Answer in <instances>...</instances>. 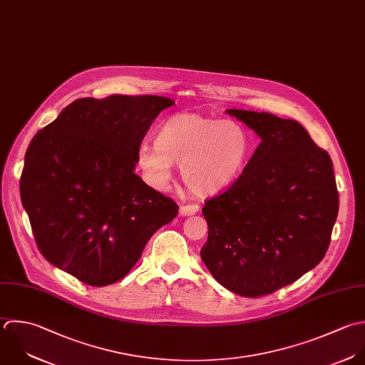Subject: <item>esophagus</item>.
<instances>
[{
    "instance_id": "34e87169",
    "label": "esophagus",
    "mask_w": 365,
    "mask_h": 365,
    "mask_svg": "<svg viewBox=\"0 0 365 365\" xmlns=\"http://www.w3.org/2000/svg\"><path fill=\"white\" fill-rule=\"evenodd\" d=\"M180 215L182 216H190V215H195L199 212V205L196 203H192V205H182L180 209H179Z\"/></svg>"
}]
</instances>
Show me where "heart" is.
I'll list each match as a JSON object with an SVG mask.
<instances>
[{
  "label": "heart",
  "mask_w": 365,
  "mask_h": 365,
  "mask_svg": "<svg viewBox=\"0 0 365 365\" xmlns=\"http://www.w3.org/2000/svg\"><path fill=\"white\" fill-rule=\"evenodd\" d=\"M249 152L247 133L237 122L183 112L160 125L155 143L142 142L136 159L153 187H168L175 162L180 163L186 186L199 196H209L240 176Z\"/></svg>",
  "instance_id": "obj_1"
}]
</instances>
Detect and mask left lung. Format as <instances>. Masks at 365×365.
Returning <instances> with one entry per match:
<instances>
[{
    "label": "left lung",
    "mask_w": 365,
    "mask_h": 365,
    "mask_svg": "<svg viewBox=\"0 0 365 365\" xmlns=\"http://www.w3.org/2000/svg\"><path fill=\"white\" fill-rule=\"evenodd\" d=\"M262 142L243 173L205 202L200 256L212 276L243 297L299 280L326 256L339 215L330 155L296 120L229 109Z\"/></svg>",
    "instance_id": "left-lung-1"
}]
</instances>
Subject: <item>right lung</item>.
<instances>
[{"instance_id":"1","label":"right lung","mask_w":365,"mask_h":365,"mask_svg":"<svg viewBox=\"0 0 365 365\" xmlns=\"http://www.w3.org/2000/svg\"><path fill=\"white\" fill-rule=\"evenodd\" d=\"M175 101L156 95L82 98L31 140L19 179L41 255L79 282L125 277L176 202L135 172L153 119Z\"/></svg>"}]
</instances>
